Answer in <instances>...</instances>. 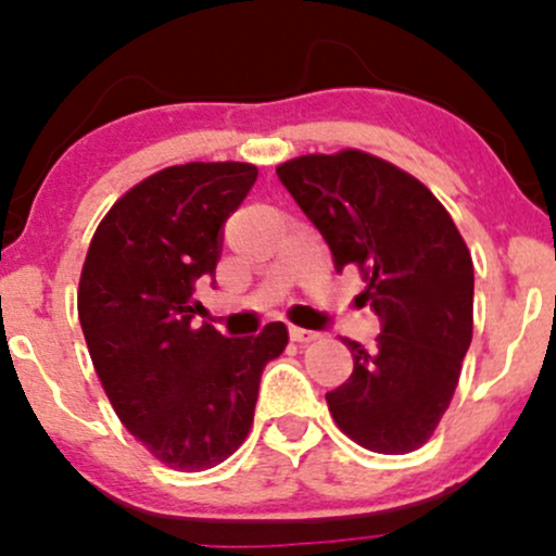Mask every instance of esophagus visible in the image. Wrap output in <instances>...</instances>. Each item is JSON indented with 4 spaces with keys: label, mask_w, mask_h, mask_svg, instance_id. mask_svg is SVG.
Masks as SVG:
<instances>
[{
    "label": "esophagus",
    "mask_w": 556,
    "mask_h": 556,
    "mask_svg": "<svg viewBox=\"0 0 556 556\" xmlns=\"http://www.w3.org/2000/svg\"><path fill=\"white\" fill-rule=\"evenodd\" d=\"M290 337H292V342H298V344H308V342H316L318 337V331H314V329H303V327H290Z\"/></svg>",
    "instance_id": "1"
}]
</instances>
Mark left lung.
<instances>
[{
  "instance_id": "8db88e82",
  "label": "left lung",
  "mask_w": 556,
  "mask_h": 556,
  "mask_svg": "<svg viewBox=\"0 0 556 556\" xmlns=\"http://www.w3.org/2000/svg\"><path fill=\"white\" fill-rule=\"evenodd\" d=\"M279 180L329 242L337 271H361L381 334L353 353L327 392L334 424L381 455L418 450L437 431L473 340V258L424 182L358 149L295 156Z\"/></svg>"
}]
</instances>
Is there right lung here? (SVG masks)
I'll list each match as a JSON object with an SVG mask.
<instances>
[{"mask_svg":"<svg viewBox=\"0 0 556 556\" xmlns=\"http://www.w3.org/2000/svg\"><path fill=\"white\" fill-rule=\"evenodd\" d=\"M245 162H188L132 185L88 245L78 316L96 376L123 426L182 473L225 463L253 426L264 366L287 327L227 340L195 327V282L216 271L222 227L251 193Z\"/></svg>","mask_w":556,"mask_h":556,"instance_id":"obj_1","label":"right lung"}]
</instances>
